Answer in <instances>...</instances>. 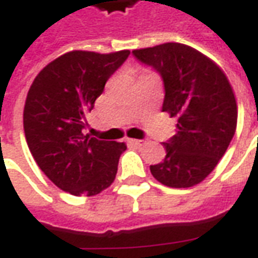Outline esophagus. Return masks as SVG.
Instances as JSON below:
<instances>
[{
    "label": "esophagus",
    "mask_w": 258,
    "mask_h": 258,
    "mask_svg": "<svg viewBox=\"0 0 258 258\" xmlns=\"http://www.w3.org/2000/svg\"><path fill=\"white\" fill-rule=\"evenodd\" d=\"M131 145H133V146H145L146 145V142L145 140H138V139H129L127 140Z\"/></svg>",
    "instance_id": "esophagus-1"
}]
</instances>
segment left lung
I'll list each match as a JSON object with an SVG mask.
<instances>
[{
  "label": "left lung",
  "instance_id": "left-lung-1",
  "mask_svg": "<svg viewBox=\"0 0 258 258\" xmlns=\"http://www.w3.org/2000/svg\"><path fill=\"white\" fill-rule=\"evenodd\" d=\"M154 67L164 81L163 112L177 118V133L167 143L164 160L150 166L163 185L189 188L214 171L237 125L233 88L219 66L197 49L168 42L132 51Z\"/></svg>",
  "mask_w": 258,
  "mask_h": 258
}]
</instances>
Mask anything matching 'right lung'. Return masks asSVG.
Listing matches in <instances>:
<instances>
[{
    "instance_id": "right-lung-1",
    "label": "right lung",
    "mask_w": 258,
    "mask_h": 258,
    "mask_svg": "<svg viewBox=\"0 0 258 258\" xmlns=\"http://www.w3.org/2000/svg\"><path fill=\"white\" fill-rule=\"evenodd\" d=\"M129 53L67 51L40 70L28 91L26 143L39 168L66 192L92 197L116 177L125 143L98 140L83 129L85 113Z\"/></svg>"
}]
</instances>
